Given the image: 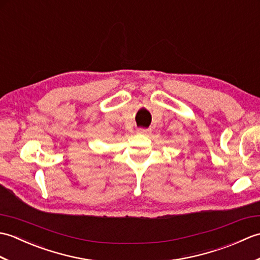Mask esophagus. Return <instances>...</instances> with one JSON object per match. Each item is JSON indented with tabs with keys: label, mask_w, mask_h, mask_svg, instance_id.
Returning <instances> with one entry per match:
<instances>
[{
	"label": "esophagus",
	"mask_w": 260,
	"mask_h": 260,
	"mask_svg": "<svg viewBox=\"0 0 260 260\" xmlns=\"http://www.w3.org/2000/svg\"><path fill=\"white\" fill-rule=\"evenodd\" d=\"M137 134H141V135H148V134H151V129L139 128V129H137Z\"/></svg>",
	"instance_id": "1"
}]
</instances>
